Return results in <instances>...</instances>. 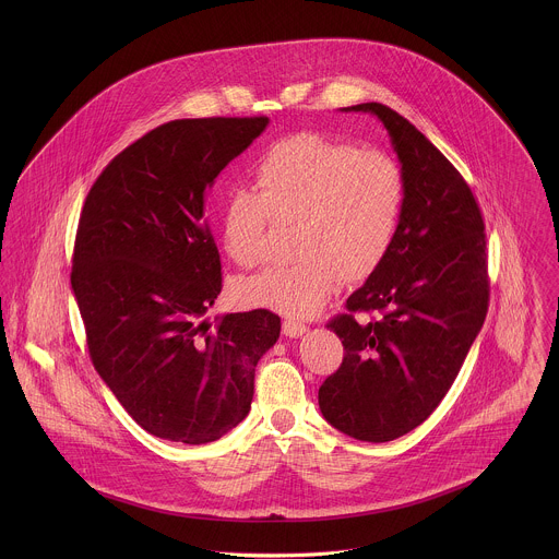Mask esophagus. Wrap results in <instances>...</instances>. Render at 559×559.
<instances>
[{
  "label": "esophagus",
  "instance_id": "1",
  "mask_svg": "<svg viewBox=\"0 0 559 559\" xmlns=\"http://www.w3.org/2000/svg\"><path fill=\"white\" fill-rule=\"evenodd\" d=\"M282 331L288 337H299V335H304L308 331V326L304 322H299V320L286 319L282 322Z\"/></svg>",
  "mask_w": 559,
  "mask_h": 559
}]
</instances>
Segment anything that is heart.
Segmentation results:
<instances>
[{"mask_svg":"<svg viewBox=\"0 0 559 559\" xmlns=\"http://www.w3.org/2000/svg\"><path fill=\"white\" fill-rule=\"evenodd\" d=\"M253 182L255 191L235 189L224 200L228 258L245 269L260 264L277 222L293 224L295 260L240 282L242 306L314 317L340 282H364L388 260L404 209V176L390 155L304 131L262 153Z\"/></svg>","mask_w":559,"mask_h":559,"instance_id":"obj_1","label":"heart"}]
</instances>
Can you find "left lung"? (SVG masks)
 <instances>
[{
    "label": "left lung",
    "mask_w": 559,
    "mask_h": 559,
    "mask_svg": "<svg viewBox=\"0 0 559 559\" xmlns=\"http://www.w3.org/2000/svg\"><path fill=\"white\" fill-rule=\"evenodd\" d=\"M374 114L404 176V209L388 260L329 320L344 344L342 366L320 385L324 419L370 443L417 428L450 392L488 310V258L478 202L430 140L381 103ZM357 311L377 320L357 321Z\"/></svg>",
    "instance_id": "8db88e82"
}]
</instances>
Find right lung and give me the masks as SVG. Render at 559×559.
<instances>
[{
    "label": "right lung",
    "mask_w": 559,
    "mask_h": 559,
    "mask_svg": "<svg viewBox=\"0 0 559 559\" xmlns=\"http://www.w3.org/2000/svg\"><path fill=\"white\" fill-rule=\"evenodd\" d=\"M266 124L165 122L107 163L81 209L71 284L90 359L159 439L200 445L239 426L255 366L280 337L269 310L204 319L222 293L209 189Z\"/></svg>",
    "instance_id": "obj_1"
}]
</instances>
